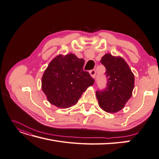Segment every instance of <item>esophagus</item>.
Segmentation results:
<instances>
[{
    "mask_svg": "<svg viewBox=\"0 0 159 159\" xmlns=\"http://www.w3.org/2000/svg\"><path fill=\"white\" fill-rule=\"evenodd\" d=\"M89 73H90V75H91L92 78H93V79L95 78V76H96V71H95V70H92L90 71V72H89Z\"/></svg>",
    "mask_w": 159,
    "mask_h": 159,
    "instance_id": "1",
    "label": "esophagus"
}]
</instances>
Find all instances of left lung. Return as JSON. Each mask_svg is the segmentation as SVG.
<instances>
[{"label": "left lung", "mask_w": 159, "mask_h": 159, "mask_svg": "<svg viewBox=\"0 0 159 159\" xmlns=\"http://www.w3.org/2000/svg\"><path fill=\"white\" fill-rule=\"evenodd\" d=\"M101 62L106 68L107 87L96 92L99 107L107 113H116L125 106L132 97L134 76L124 58L105 54Z\"/></svg>", "instance_id": "1"}]
</instances>
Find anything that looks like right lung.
I'll list each match as a JSON object with an SVG mask.
<instances>
[{
  "label": "right lung",
  "instance_id": "obj_1",
  "mask_svg": "<svg viewBox=\"0 0 159 159\" xmlns=\"http://www.w3.org/2000/svg\"><path fill=\"white\" fill-rule=\"evenodd\" d=\"M84 60L74 54H59L45 70L42 89L51 104L59 108L75 105L83 92L94 83L88 72L83 70Z\"/></svg>",
  "mask_w": 159,
  "mask_h": 159
}]
</instances>
